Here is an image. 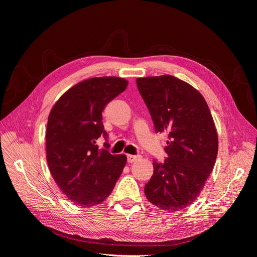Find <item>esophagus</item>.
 I'll use <instances>...</instances> for the list:
<instances>
[{"label": "esophagus", "mask_w": 257, "mask_h": 257, "mask_svg": "<svg viewBox=\"0 0 257 257\" xmlns=\"http://www.w3.org/2000/svg\"><path fill=\"white\" fill-rule=\"evenodd\" d=\"M139 159H141V157H138V155H131V154L127 155V162L128 163H134Z\"/></svg>", "instance_id": "obj_1"}]
</instances>
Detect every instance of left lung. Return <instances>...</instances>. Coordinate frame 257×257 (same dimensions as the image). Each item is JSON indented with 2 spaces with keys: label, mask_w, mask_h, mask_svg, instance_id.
Segmentation results:
<instances>
[{
  "label": "left lung",
  "mask_w": 257,
  "mask_h": 257,
  "mask_svg": "<svg viewBox=\"0 0 257 257\" xmlns=\"http://www.w3.org/2000/svg\"><path fill=\"white\" fill-rule=\"evenodd\" d=\"M136 82L155 132L167 135L168 158L153 162L146 197L165 211H179L197 198L212 172L219 150L215 124L204 96L190 83L170 75Z\"/></svg>",
  "instance_id": "8db88e82"
}]
</instances>
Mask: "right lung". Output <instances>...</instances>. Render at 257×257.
Segmentation results:
<instances>
[{
    "mask_svg": "<svg viewBox=\"0 0 257 257\" xmlns=\"http://www.w3.org/2000/svg\"><path fill=\"white\" fill-rule=\"evenodd\" d=\"M119 77H94L73 85L51 108L46 128V158L59 189L74 204L92 207L112 192L126 164L125 154L99 149L107 137L102 111L127 87ZM109 145L106 144V148Z\"/></svg>",
    "mask_w": 257,
    "mask_h": 257,
    "instance_id": "right-lung-1",
    "label": "right lung"
}]
</instances>
